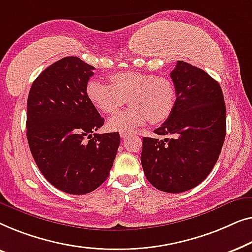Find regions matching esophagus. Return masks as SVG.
I'll list each match as a JSON object with an SVG mask.
<instances>
[{
  "instance_id": "esophagus-1",
  "label": "esophagus",
  "mask_w": 252,
  "mask_h": 252,
  "mask_svg": "<svg viewBox=\"0 0 252 252\" xmlns=\"http://www.w3.org/2000/svg\"><path fill=\"white\" fill-rule=\"evenodd\" d=\"M120 136H121V138H127L129 132H126V131H121V132H120Z\"/></svg>"
}]
</instances>
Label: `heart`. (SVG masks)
I'll return each instance as SVG.
<instances>
[{"mask_svg": "<svg viewBox=\"0 0 252 252\" xmlns=\"http://www.w3.org/2000/svg\"><path fill=\"white\" fill-rule=\"evenodd\" d=\"M109 84L91 80L86 92L89 101L104 114H114L126 104L131 107L113 116L108 127L131 132L148 120L154 125L171 115L176 102V87L169 77L151 73L121 72L109 76Z\"/></svg>", "mask_w": 252, "mask_h": 252, "instance_id": "b5f03b06", "label": "heart"}]
</instances>
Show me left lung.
<instances>
[{
  "label": "left lung",
  "instance_id": "left-lung-1",
  "mask_svg": "<svg viewBox=\"0 0 252 252\" xmlns=\"http://www.w3.org/2000/svg\"><path fill=\"white\" fill-rule=\"evenodd\" d=\"M170 76L176 87L175 107L154 130L163 138H143L140 161L155 189L182 193L214 169L226 136V106L219 83L201 68L178 60Z\"/></svg>",
  "mask_w": 252,
  "mask_h": 252
}]
</instances>
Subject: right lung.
Here are the masks:
<instances>
[{
    "instance_id": "obj_1",
    "label": "right lung",
    "mask_w": 252,
    "mask_h": 252,
    "mask_svg": "<svg viewBox=\"0 0 252 252\" xmlns=\"http://www.w3.org/2000/svg\"><path fill=\"white\" fill-rule=\"evenodd\" d=\"M94 69L65 57L35 79L27 99V140L35 163L51 185L75 195L107 179L121 140L119 132L92 136L104 125L86 92Z\"/></svg>"
}]
</instances>
